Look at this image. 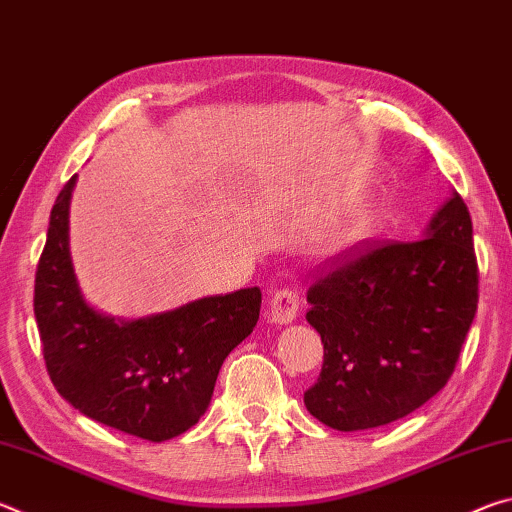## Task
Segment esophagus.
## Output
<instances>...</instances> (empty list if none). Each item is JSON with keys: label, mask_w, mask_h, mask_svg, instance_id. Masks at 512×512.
Here are the masks:
<instances>
[{"label": "esophagus", "mask_w": 512, "mask_h": 512, "mask_svg": "<svg viewBox=\"0 0 512 512\" xmlns=\"http://www.w3.org/2000/svg\"><path fill=\"white\" fill-rule=\"evenodd\" d=\"M298 309H300L298 293L291 291V289H280V291L273 293L271 302H268L266 314H268V320H271L273 325L284 327V325H289V323H293V320H296Z\"/></svg>", "instance_id": "obj_1"}]
</instances>
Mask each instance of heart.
<instances>
[{"mask_svg":"<svg viewBox=\"0 0 512 512\" xmlns=\"http://www.w3.org/2000/svg\"><path fill=\"white\" fill-rule=\"evenodd\" d=\"M366 232H368V219H366V216H361V219L350 221V223L345 225V228L339 232V235H336V239L332 241V248H329V253H332V255L348 253L350 248L357 246L359 241H361L363 237H366Z\"/></svg>","mask_w":512,"mask_h":512,"instance_id":"heart-1","label":"heart"}]
</instances>
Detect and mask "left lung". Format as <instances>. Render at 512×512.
Returning <instances> with one entry per match:
<instances>
[{"label": "left lung", "instance_id": "1", "mask_svg": "<svg viewBox=\"0 0 512 512\" xmlns=\"http://www.w3.org/2000/svg\"><path fill=\"white\" fill-rule=\"evenodd\" d=\"M472 219L454 189L422 239L381 246L309 289V325L323 370L307 411L336 431L391 424L431 400L452 377L476 314Z\"/></svg>", "mask_w": 512, "mask_h": 512}]
</instances>
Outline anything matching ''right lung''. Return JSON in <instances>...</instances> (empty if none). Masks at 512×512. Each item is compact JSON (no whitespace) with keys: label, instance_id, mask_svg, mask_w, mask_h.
Instances as JSON below:
<instances>
[{"label":"right lung","instance_id":"add662e5","mask_svg":"<svg viewBox=\"0 0 512 512\" xmlns=\"http://www.w3.org/2000/svg\"><path fill=\"white\" fill-rule=\"evenodd\" d=\"M58 194L36 271L33 311L56 391L83 415L151 443L194 427L228 354L257 325L262 291L198 298L169 311L115 318L92 307L69 253V203Z\"/></svg>","mask_w":512,"mask_h":512}]
</instances>
